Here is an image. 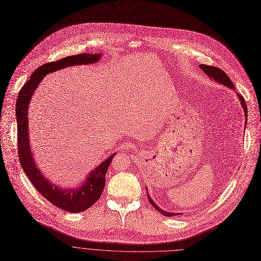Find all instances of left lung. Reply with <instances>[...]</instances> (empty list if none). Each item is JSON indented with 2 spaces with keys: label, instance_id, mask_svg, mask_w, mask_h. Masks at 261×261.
Segmentation results:
<instances>
[{
  "label": "left lung",
  "instance_id": "left-lung-1",
  "mask_svg": "<svg viewBox=\"0 0 261 261\" xmlns=\"http://www.w3.org/2000/svg\"><path fill=\"white\" fill-rule=\"evenodd\" d=\"M200 68L204 71V73L206 74V75H208L210 78L212 79V80H215L216 82H219V83H221V84H223L224 86H227L228 88H232V89H235V87H234V84H233V82L229 80V78L227 76V74L223 71V70H221L220 68H218V67H215V66H210V65H204V64H200ZM237 96H238V98H239V100H240V103H241V106H242V110H243V112H244V115H246V122H247V117H248V110H247V105H246V102H244V99H243V97L240 95V94H237ZM147 199H148V201L150 202V204L154 206L159 213H161L162 215H164V216H167V217H171V216H175V215H181V214H179V213H171V212H166V211H163V210H161L154 201L151 200V198L149 197V195H148V193H147Z\"/></svg>",
  "mask_w": 261,
  "mask_h": 261
}]
</instances>
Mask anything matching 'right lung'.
Segmentation results:
<instances>
[{
	"label": "right lung",
	"instance_id": "add662e5",
	"mask_svg": "<svg viewBox=\"0 0 261 261\" xmlns=\"http://www.w3.org/2000/svg\"><path fill=\"white\" fill-rule=\"evenodd\" d=\"M101 56V54H80L76 56H69L57 61V62H49L38 67L21 88L17 99V105H15L17 107L15 115H17L18 122L19 159L22 168L29 180L32 181L34 187L44 198L47 199L57 207L69 213H80L86 211L98 201L104 190L107 168H109L112 159L116 154L111 155L100 163L95 170L91 171L83 185L79 188L61 189L60 187L53 185L39 170L34 159L32 148H30L27 117L28 106L38 85L46 74L68 66L96 63L100 60Z\"/></svg>",
	"mask_w": 261,
	"mask_h": 261
}]
</instances>
